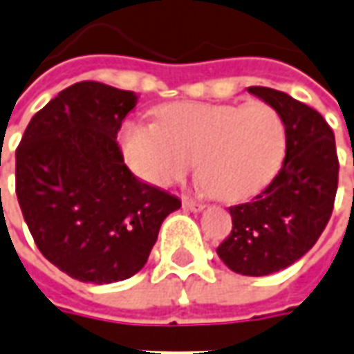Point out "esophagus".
I'll return each instance as SVG.
<instances>
[{"label":"esophagus","instance_id":"esophagus-1","mask_svg":"<svg viewBox=\"0 0 354 354\" xmlns=\"http://www.w3.org/2000/svg\"><path fill=\"white\" fill-rule=\"evenodd\" d=\"M182 207H184V210H189V212H201V210L205 208V205H203V203H197V201L187 199V197H185V199L182 201Z\"/></svg>","mask_w":354,"mask_h":354}]
</instances>
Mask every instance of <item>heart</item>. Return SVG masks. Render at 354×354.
Masks as SVG:
<instances>
[{"label":"heart","mask_w":354,"mask_h":354,"mask_svg":"<svg viewBox=\"0 0 354 354\" xmlns=\"http://www.w3.org/2000/svg\"><path fill=\"white\" fill-rule=\"evenodd\" d=\"M161 123L129 121L121 132L124 159L149 184L167 187L197 165L203 185L223 201L258 193L286 153V124L266 102H178L159 111Z\"/></svg>","instance_id":"obj_1"}]
</instances>
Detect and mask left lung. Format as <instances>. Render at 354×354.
<instances>
[{"label":"left lung","instance_id":"left-lung-1","mask_svg":"<svg viewBox=\"0 0 354 354\" xmlns=\"http://www.w3.org/2000/svg\"><path fill=\"white\" fill-rule=\"evenodd\" d=\"M286 124V155L273 182L250 203L230 208L233 230L218 246L235 273L263 277L309 252L326 227L337 192L335 138L317 109L281 91L248 87Z\"/></svg>","mask_w":354,"mask_h":354}]
</instances>
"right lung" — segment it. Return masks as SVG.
I'll use <instances>...</instances> for the list:
<instances>
[{
  "label": "right lung",
  "mask_w": 354,
  "mask_h": 354,
  "mask_svg": "<svg viewBox=\"0 0 354 354\" xmlns=\"http://www.w3.org/2000/svg\"><path fill=\"white\" fill-rule=\"evenodd\" d=\"M138 96L81 81L28 123L17 147V197L39 252L72 279L119 282L146 266L178 197L124 165L117 132Z\"/></svg>",
  "instance_id": "obj_1"
}]
</instances>
